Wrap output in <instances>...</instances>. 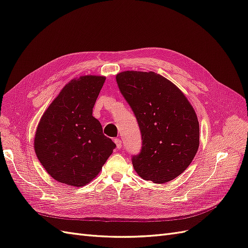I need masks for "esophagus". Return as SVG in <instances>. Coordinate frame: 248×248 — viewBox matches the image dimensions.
<instances>
[{
    "mask_svg": "<svg viewBox=\"0 0 248 248\" xmlns=\"http://www.w3.org/2000/svg\"><path fill=\"white\" fill-rule=\"evenodd\" d=\"M115 144L117 146V149H121L122 148V141L120 139H115Z\"/></svg>",
    "mask_w": 248,
    "mask_h": 248,
    "instance_id": "34e87169",
    "label": "esophagus"
}]
</instances>
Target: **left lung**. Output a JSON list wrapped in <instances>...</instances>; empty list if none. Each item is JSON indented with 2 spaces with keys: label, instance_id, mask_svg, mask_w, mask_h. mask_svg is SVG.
I'll list each match as a JSON object with an SVG mask.
<instances>
[{
  "label": "left lung",
  "instance_id": "1",
  "mask_svg": "<svg viewBox=\"0 0 248 248\" xmlns=\"http://www.w3.org/2000/svg\"><path fill=\"white\" fill-rule=\"evenodd\" d=\"M116 79L141 133V151L132 157L134 170L147 181H171L189 167L198 152L196 110L181 90L153 71H123Z\"/></svg>",
  "mask_w": 248,
  "mask_h": 248
}]
</instances>
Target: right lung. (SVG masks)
Instances as JSON below:
<instances>
[{"label": "right lung", "mask_w": 248, "mask_h": 248, "mask_svg": "<svg viewBox=\"0 0 248 248\" xmlns=\"http://www.w3.org/2000/svg\"><path fill=\"white\" fill-rule=\"evenodd\" d=\"M106 77L71 79L44 111L37 126L35 153L56 181L80 187L99 174L115 142L102 132L93 108Z\"/></svg>", "instance_id": "add662e5"}]
</instances>
